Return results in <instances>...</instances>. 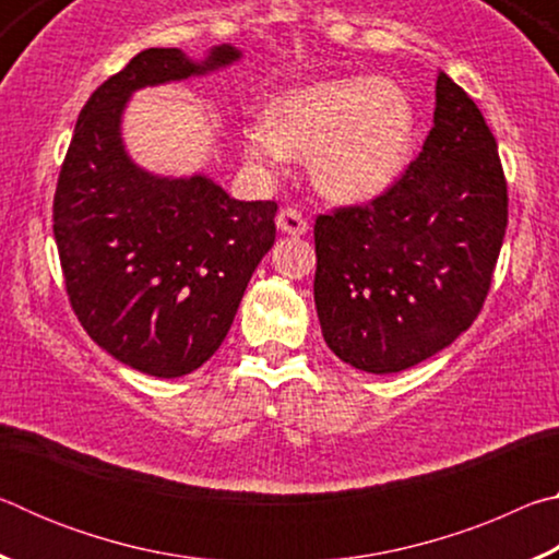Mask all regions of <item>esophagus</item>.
Listing matches in <instances>:
<instances>
[{
  "instance_id": "1",
  "label": "esophagus",
  "mask_w": 559,
  "mask_h": 559,
  "mask_svg": "<svg viewBox=\"0 0 559 559\" xmlns=\"http://www.w3.org/2000/svg\"><path fill=\"white\" fill-rule=\"evenodd\" d=\"M276 224H278V229L288 236H302L308 231L306 216H302L298 210H293V206H286V210L278 212Z\"/></svg>"
}]
</instances>
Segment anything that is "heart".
I'll list each match as a JSON object with an SVG mask.
<instances>
[{
  "label": "heart",
  "instance_id": "b5f03b06",
  "mask_svg": "<svg viewBox=\"0 0 559 559\" xmlns=\"http://www.w3.org/2000/svg\"><path fill=\"white\" fill-rule=\"evenodd\" d=\"M416 110L404 88L372 75L308 83L273 98L266 122H246L241 153L261 173L278 175L313 157L320 192L337 202H367L386 192L409 165Z\"/></svg>",
  "mask_w": 559,
  "mask_h": 559
}]
</instances>
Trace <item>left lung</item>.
<instances>
[{
    "label": "left lung",
    "instance_id": "obj_1",
    "mask_svg": "<svg viewBox=\"0 0 559 559\" xmlns=\"http://www.w3.org/2000/svg\"><path fill=\"white\" fill-rule=\"evenodd\" d=\"M508 226L498 145L447 73L419 157L365 206L316 219V308L328 347L372 374L449 347L484 308Z\"/></svg>",
    "mask_w": 559,
    "mask_h": 559
}]
</instances>
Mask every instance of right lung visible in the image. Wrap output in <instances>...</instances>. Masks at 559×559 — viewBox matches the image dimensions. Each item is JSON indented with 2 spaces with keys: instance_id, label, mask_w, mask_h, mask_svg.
Wrapping results in <instances>:
<instances>
[{
  "instance_id": "obj_1",
  "label": "right lung",
  "mask_w": 559,
  "mask_h": 559,
  "mask_svg": "<svg viewBox=\"0 0 559 559\" xmlns=\"http://www.w3.org/2000/svg\"><path fill=\"white\" fill-rule=\"evenodd\" d=\"M239 59L229 44L204 61L140 51L83 106L56 185L53 236L73 313L93 343L150 377L189 374L219 349L276 241L278 204L234 200L206 175L147 173L122 143V110L140 88Z\"/></svg>"
}]
</instances>
